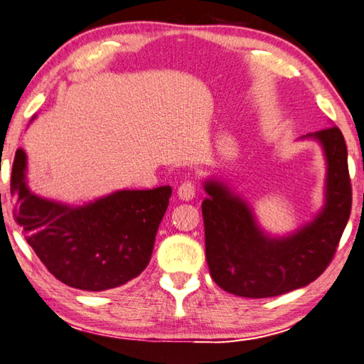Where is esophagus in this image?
<instances>
[{
	"instance_id": "esophagus-1",
	"label": "esophagus",
	"mask_w": 364,
	"mask_h": 364,
	"mask_svg": "<svg viewBox=\"0 0 364 364\" xmlns=\"http://www.w3.org/2000/svg\"><path fill=\"white\" fill-rule=\"evenodd\" d=\"M196 196V184L193 181H184L180 184V188H178V197H180L181 200H191L194 199Z\"/></svg>"
}]
</instances>
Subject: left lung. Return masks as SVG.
I'll use <instances>...</instances> for the list:
<instances>
[{"label":"left lung","mask_w":364,"mask_h":364,"mask_svg":"<svg viewBox=\"0 0 364 364\" xmlns=\"http://www.w3.org/2000/svg\"><path fill=\"white\" fill-rule=\"evenodd\" d=\"M328 161L326 203L315 220L287 239H270L248 205L218 181L205 183V256L211 279L242 297H272L309 285L336 255L352 210L347 146L336 125L312 135Z\"/></svg>","instance_id":"obj_1"}]
</instances>
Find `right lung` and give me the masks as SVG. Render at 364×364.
I'll use <instances>...</instances> for the list:
<instances>
[{"instance_id": "add662e5", "label": "right lung", "mask_w": 364, "mask_h": 364, "mask_svg": "<svg viewBox=\"0 0 364 364\" xmlns=\"http://www.w3.org/2000/svg\"><path fill=\"white\" fill-rule=\"evenodd\" d=\"M25 168L26 156L17 149L11 173L14 218L57 280L82 291H105L146 269L168 207L170 186L117 191L73 208L30 193Z\"/></svg>"}]
</instances>
